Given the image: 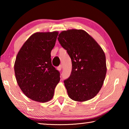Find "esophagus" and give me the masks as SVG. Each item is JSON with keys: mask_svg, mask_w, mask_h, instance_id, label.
<instances>
[{"mask_svg": "<svg viewBox=\"0 0 129 129\" xmlns=\"http://www.w3.org/2000/svg\"><path fill=\"white\" fill-rule=\"evenodd\" d=\"M61 69H62V66H61V65H60L59 67H57V70H58V71H61Z\"/></svg>", "mask_w": 129, "mask_h": 129, "instance_id": "obj_1", "label": "esophagus"}]
</instances>
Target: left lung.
<instances>
[{"label":"left lung","mask_w":129,"mask_h":129,"mask_svg":"<svg viewBox=\"0 0 129 129\" xmlns=\"http://www.w3.org/2000/svg\"><path fill=\"white\" fill-rule=\"evenodd\" d=\"M57 39L72 60L71 74L64 82L69 98L80 102L92 99L101 89L107 73L103 50L83 30H64Z\"/></svg>","instance_id":"obj_1"}]
</instances>
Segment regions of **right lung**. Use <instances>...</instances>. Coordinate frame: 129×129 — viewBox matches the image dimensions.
I'll use <instances>...</instances> for the list:
<instances>
[{
	"label": "right lung",
	"mask_w": 129,
	"mask_h": 129,
	"mask_svg": "<svg viewBox=\"0 0 129 129\" xmlns=\"http://www.w3.org/2000/svg\"><path fill=\"white\" fill-rule=\"evenodd\" d=\"M58 34L55 31L32 34L16 56L14 65L16 81L23 93L34 101H50L60 81V73L52 66L51 58Z\"/></svg>",
	"instance_id": "right-lung-1"
}]
</instances>
